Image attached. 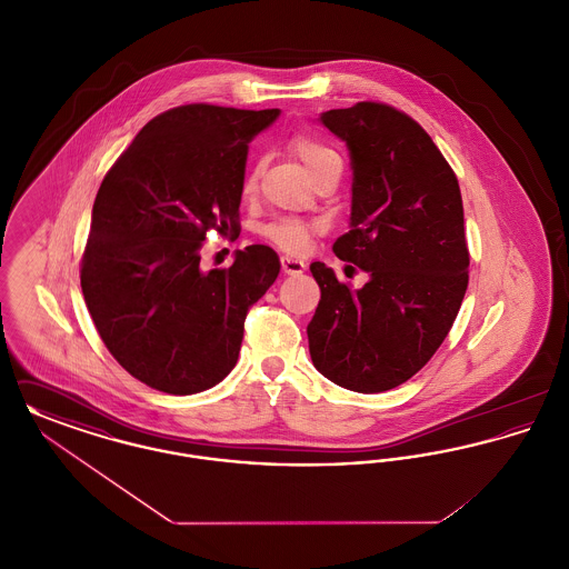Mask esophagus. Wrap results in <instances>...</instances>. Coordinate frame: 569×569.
<instances>
[{"mask_svg":"<svg viewBox=\"0 0 569 569\" xmlns=\"http://www.w3.org/2000/svg\"><path fill=\"white\" fill-rule=\"evenodd\" d=\"M305 269H307V264L302 260L292 258V256H281V271L286 274H300Z\"/></svg>","mask_w":569,"mask_h":569,"instance_id":"esophagus-1","label":"esophagus"}]
</instances>
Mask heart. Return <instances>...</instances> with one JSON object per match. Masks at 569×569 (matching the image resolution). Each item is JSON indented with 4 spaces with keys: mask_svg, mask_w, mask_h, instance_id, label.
I'll use <instances>...</instances> for the list:
<instances>
[{
    "mask_svg": "<svg viewBox=\"0 0 569 569\" xmlns=\"http://www.w3.org/2000/svg\"><path fill=\"white\" fill-rule=\"evenodd\" d=\"M292 151L300 162L305 163V168L309 170V174L316 179L320 172H325L330 166H341L339 153L322 142L320 138L311 134H297L292 138ZM258 174H260V166H253L247 177H244V191H251L258 183ZM318 230V223L313 221H302L295 217H283L269 223L264 228V237L277 244L283 251L290 253H300L305 251V247L309 243L311 234Z\"/></svg>",
    "mask_w": 569,
    "mask_h": 569,
    "instance_id": "b5f03b06",
    "label": "heart"
}]
</instances>
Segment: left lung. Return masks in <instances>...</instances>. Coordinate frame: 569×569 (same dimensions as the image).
Masks as SVG:
<instances>
[{"instance_id": "obj_1", "label": "left lung", "mask_w": 569, "mask_h": 569, "mask_svg": "<svg viewBox=\"0 0 569 569\" xmlns=\"http://www.w3.org/2000/svg\"><path fill=\"white\" fill-rule=\"evenodd\" d=\"M320 123L348 144L350 232L332 251L369 281L352 290L325 262L311 272L320 302L307 326L313 367L341 388L401 386L437 352L469 281L459 181L406 112L378 102L326 110Z\"/></svg>"}]
</instances>
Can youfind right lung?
Wrapping results in <instances>:
<instances>
[{
	"instance_id": "right-lung-1",
	"label": "right lung",
	"mask_w": 569,
	"mask_h": 569,
	"mask_svg": "<svg viewBox=\"0 0 569 569\" xmlns=\"http://www.w3.org/2000/svg\"><path fill=\"white\" fill-rule=\"evenodd\" d=\"M279 109L186 104L151 119L112 163L91 211L81 288L114 360L168 395H196L239 358L244 316L279 274L267 244L202 271L209 230L237 226L247 144Z\"/></svg>"
}]
</instances>
